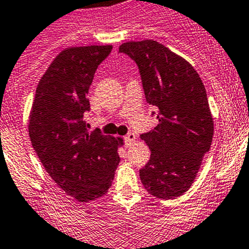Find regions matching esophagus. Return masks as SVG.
I'll use <instances>...</instances> for the list:
<instances>
[{"label": "esophagus", "instance_id": "esophagus-1", "mask_svg": "<svg viewBox=\"0 0 249 249\" xmlns=\"http://www.w3.org/2000/svg\"><path fill=\"white\" fill-rule=\"evenodd\" d=\"M135 140H136V136H135V134H131V132H130V134H127L126 136L124 137L125 145H126V147H129V145H131L132 143L135 142Z\"/></svg>", "mask_w": 249, "mask_h": 249}]
</instances>
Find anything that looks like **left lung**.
<instances>
[{"label":"left lung","mask_w":249,"mask_h":249,"mask_svg":"<svg viewBox=\"0 0 249 249\" xmlns=\"http://www.w3.org/2000/svg\"><path fill=\"white\" fill-rule=\"evenodd\" d=\"M119 52L136 62L145 100L158 108V126L141 135L150 159L140 178L154 196L176 199L194 183L212 143L214 127L205 85L187 60L157 41L126 42Z\"/></svg>","instance_id":"obj_1"}]
</instances>
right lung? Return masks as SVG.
Here are the masks:
<instances>
[{"mask_svg": "<svg viewBox=\"0 0 249 249\" xmlns=\"http://www.w3.org/2000/svg\"><path fill=\"white\" fill-rule=\"evenodd\" d=\"M112 46L72 47L48 67L36 89L29 135L48 175L67 195L88 202L104 196L112 185L122 139L89 132L84 113L99 65Z\"/></svg>", "mask_w": 249, "mask_h": 249, "instance_id": "1", "label": "right lung"}]
</instances>
